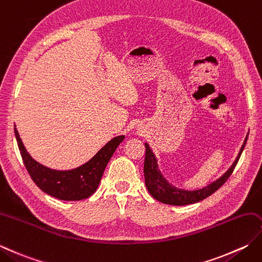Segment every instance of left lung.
<instances>
[{
	"label": "left lung",
	"mask_w": 262,
	"mask_h": 262,
	"mask_svg": "<svg viewBox=\"0 0 262 262\" xmlns=\"http://www.w3.org/2000/svg\"><path fill=\"white\" fill-rule=\"evenodd\" d=\"M248 137L249 133L248 135L245 136L243 145L241 147L236 159H235L233 165L227 169L226 172L223 173V175L214 182L210 183L209 185L199 189H193V191L178 188L167 181L165 176L162 175V172L160 171L156 155L151 150L150 145L145 143L144 177L145 185L148 193H150L156 200H158L159 202H162L165 204H171V206H186V204H193L202 201V200L216 192L220 186H223V184L227 181L230 175H232L234 168L236 167L238 159L244 150L245 144H247Z\"/></svg>",
	"instance_id": "1"
}]
</instances>
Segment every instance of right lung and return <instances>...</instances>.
<instances>
[{
  "label": "right lung",
  "mask_w": 262,
  "mask_h": 262,
  "mask_svg": "<svg viewBox=\"0 0 262 262\" xmlns=\"http://www.w3.org/2000/svg\"><path fill=\"white\" fill-rule=\"evenodd\" d=\"M14 135L25 167L34 183L44 193L63 201H79L90 198L99 186L116 148L125 140L124 135L116 136L84 165L70 170H55L34 160L26 150L15 125Z\"/></svg>",
  "instance_id": "add662e5"
}]
</instances>
